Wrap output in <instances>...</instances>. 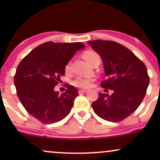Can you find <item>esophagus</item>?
Masks as SVG:
<instances>
[{
	"instance_id": "obj_1",
	"label": "esophagus",
	"mask_w": 160,
	"mask_h": 160,
	"mask_svg": "<svg viewBox=\"0 0 160 160\" xmlns=\"http://www.w3.org/2000/svg\"><path fill=\"white\" fill-rule=\"evenodd\" d=\"M78 92H79V93H80V94H82V93H84V92H87V90H86V89H79L78 90Z\"/></svg>"
}]
</instances>
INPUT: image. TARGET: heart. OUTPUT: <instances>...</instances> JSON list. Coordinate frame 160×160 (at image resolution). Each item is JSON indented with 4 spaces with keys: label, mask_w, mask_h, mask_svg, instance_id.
Returning a JSON list of instances; mask_svg holds the SVG:
<instances>
[{
    "label": "heart",
    "mask_w": 160,
    "mask_h": 160,
    "mask_svg": "<svg viewBox=\"0 0 160 160\" xmlns=\"http://www.w3.org/2000/svg\"><path fill=\"white\" fill-rule=\"evenodd\" d=\"M82 56L85 59L89 62V64H92V62L98 56V54L97 52H94L92 50H87L83 52ZM70 69V63L67 64L65 65V71H68ZM93 81H94V78H86V77H78L74 80L73 81V85L76 87L78 88H82V89H86V88H89L92 84Z\"/></svg>",
    "instance_id": "b5f03b06"
}]
</instances>
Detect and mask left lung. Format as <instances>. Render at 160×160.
Returning a JSON list of instances; mask_svg holds the SVG:
<instances>
[{"label": "left lung", "instance_id": "obj_1", "mask_svg": "<svg viewBox=\"0 0 160 160\" xmlns=\"http://www.w3.org/2000/svg\"><path fill=\"white\" fill-rule=\"evenodd\" d=\"M102 57L107 79L102 87L111 89L109 95L99 92L92 107L97 115L110 122L125 120L142 102L149 85L146 65L124 46L111 40L88 42Z\"/></svg>", "mask_w": 160, "mask_h": 160}]
</instances>
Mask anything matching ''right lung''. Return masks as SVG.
I'll use <instances>...</instances> for the list:
<instances>
[{"instance_id":"right-lung-1","label":"right lung","mask_w":160,"mask_h":160,"mask_svg":"<svg viewBox=\"0 0 160 160\" xmlns=\"http://www.w3.org/2000/svg\"><path fill=\"white\" fill-rule=\"evenodd\" d=\"M83 43H42L20 62L14 76L16 93L28 113L40 122L52 124L63 120L71 111L78 91L71 85L59 95L54 90L65 74V65Z\"/></svg>"}]
</instances>
